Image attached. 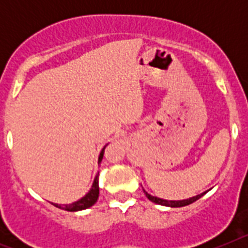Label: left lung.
Wrapping results in <instances>:
<instances>
[{
	"instance_id": "8db88e82",
	"label": "left lung",
	"mask_w": 248,
	"mask_h": 248,
	"mask_svg": "<svg viewBox=\"0 0 248 248\" xmlns=\"http://www.w3.org/2000/svg\"><path fill=\"white\" fill-rule=\"evenodd\" d=\"M144 192H145L146 198L155 203H159V205H163V206H169V207H183V206L190 205V203H192V202H195L196 200H199V199H200L201 196H203V195H205L207 191L202 192V194H200V195H196V196L187 199V200H179V201L164 200V199H159V198H155V196H151V195L148 194L145 190H144Z\"/></svg>"
}]
</instances>
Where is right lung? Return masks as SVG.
I'll return each mask as SVG.
<instances>
[{
	"instance_id": "right-lung-1",
	"label": "right lung",
	"mask_w": 248,
	"mask_h": 248,
	"mask_svg": "<svg viewBox=\"0 0 248 248\" xmlns=\"http://www.w3.org/2000/svg\"><path fill=\"white\" fill-rule=\"evenodd\" d=\"M105 146L103 148V150L100 151L99 160H98V163L99 164L103 159V155H104ZM98 198H99V184H98V175H97L95 179H94L93 185H92V189L89 190V192L85 195L84 198H82L80 200L76 201V202L73 203H69V205H58V203H53V205L56 206V207H58V209L65 210V211H71V212L80 211V210H85V209H88V207H91V206H93L94 203L97 202Z\"/></svg>"
}]
</instances>
